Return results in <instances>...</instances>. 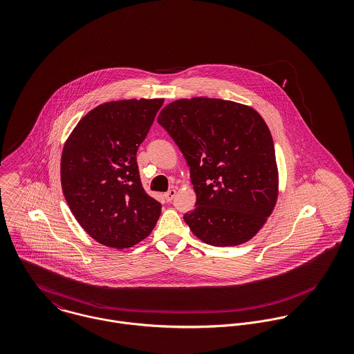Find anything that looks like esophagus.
Masks as SVG:
<instances>
[{
	"label": "esophagus",
	"instance_id": "esophagus-1",
	"mask_svg": "<svg viewBox=\"0 0 354 354\" xmlns=\"http://www.w3.org/2000/svg\"><path fill=\"white\" fill-rule=\"evenodd\" d=\"M174 196H176V189H170V191H167V192L163 195V198H165L166 202H171Z\"/></svg>",
	"mask_w": 354,
	"mask_h": 354
}]
</instances>
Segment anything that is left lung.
<instances>
[{
    "mask_svg": "<svg viewBox=\"0 0 354 354\" xmlns=\"http://www.w3.org/2000/svg\"><path fill=\"white\" fill-rule=\"evenodd\" d=\"M158 122L191 169L196 207L184 221L192 233L214 247L250 241L279 194L274 142L263 117L248 104L195 97L166 104Z\"/></svg>",
    "mask_w": 354,
    "mask_h": 354,
    "instance_id": "1",
    "label": "left lung"
}]
</instances>
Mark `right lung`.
Wrapping results in <instances>:
<instances>
[{
    "mask_svg": "<svg viewBox=\"0 0 354 354\" xmlns=\"http://www.w3.org/2000/svg\"><path fill=\"white\" fill-rule=\"evenodd\" d=\"M163 98L121 100L88 111L61 155V187L73 216L97 243L125 250L156 225L160 203L140 183L136 152Z\"/></svg>",
    "mask_w": 354,
    "mask_h": 354,
    "instance_id": "right-lung-1",
    "label": "right lung"
}]
</instances>
